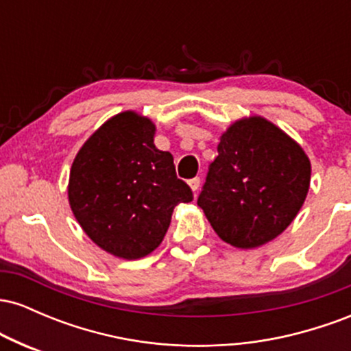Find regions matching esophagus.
<instances>
[{"instance_id":"obj_1","label":"esophagus","mask_w":351,"mask_h":351,"mask_svg":"<svg viewBox=\"0 0 351 351\" xmlns=\"http://www.w3.org/2000/svg\"><path fill=\"white\" fill-rule=\"evenodd\" d=\"M188 183H189V186H191L193 191H198V188H199V183H201V178H199V176H195V178H191V180H189Z\"/></svg>"}]
</instances>
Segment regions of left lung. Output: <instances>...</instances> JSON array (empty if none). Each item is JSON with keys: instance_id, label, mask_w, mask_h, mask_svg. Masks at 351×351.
I'll list each match as a JSON object with an SVG mask.
<instances>
[{"instance_id": "8db88e82", "label": "left lung", "mask_w": 351, "mask_h": 351, "mask_svg": "<svg viewBox=\"0 0 351 351\" xmlns=\"http://www.w3.org/2000/svg\"><path fill=\"white\" fill-rule=\"evenodd\" d=\"M310 162L291 136L261 117L229 127L198 196L217 236L251 249L277 237L304 204Z\"/></svg>"}]
</instances>
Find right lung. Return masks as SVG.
Returning <instances> with one entry per match:
<instances>
[{
	"label": "right lung",
	"mask_w": 351,
	"mask_h": 351,
	"mask_svg": "<svg viewBox=\"0 0 351 351\" xmlns=\"http://www.w3.org/2000/svg\"><path fill=\"white\" fill-rule=\"evenodd\" d=\"M155 125L135 112L115 115L84 143L72 163L69 203L104 251L140 259L158 247L191 188L176 176L171 153L153 143Z\"/></svg>",
	"instance_id": "obj_1"
}]
</instances>
